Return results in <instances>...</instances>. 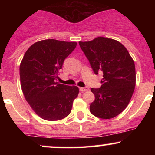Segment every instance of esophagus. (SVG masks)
<instances>
[{
  "label": "esophagus",
  "instance_id": "obj_1",
  "mask_svg": "<svg viewBox=\"0 0 155 155\" xmlns=\"http://www.w3.org/2000/svg\"><path fill=\"white\" fill-rule=\"evenodd\" d=\"M79 90H80V91H81V92L88 91L89 87H80L79 88Z\"/></svg>",
  "mask_w": 155,
  "mask_h": 155
}]
</instances>
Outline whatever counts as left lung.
Here are the masks:
<instances>
[{
	"label": "left lung",
	"mask_w": 155,
	"mask_h": 155,
	"mask_svg": "<svg viewBox=\"0 0 155 155\" xmlns=\"http://www.w3.org/2000/svg\"><path fill=\"white\" fill-rule=\"evenodd\" d=\"M96 75L102 71L100 88H92L95 99L90 111L98 118L111 119L125 109L136 86V68L128 51L111 38L98 37L79 42Z\"/></svg>",
	"instance_id": "left-lung-1"
}]
</instances>
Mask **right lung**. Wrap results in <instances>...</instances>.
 <instances>
[{"instance_id": "add662e5", "label": "right lung", "mask_w": 155, "mask_h": 155, "mask_svg": "<svg viewBox=\"0 0 155 155\" xmlns=\"http://www.w3.org/2000/svg\"><path fill=\"white\" fill-rule=\"evenodd\" d=\"M76 42L47 39L27 50L19 67L21 87L26 101L41 118L60 120L71 113L79 88L57 82L64 60Z\"/></svg>"}]
</instances>
